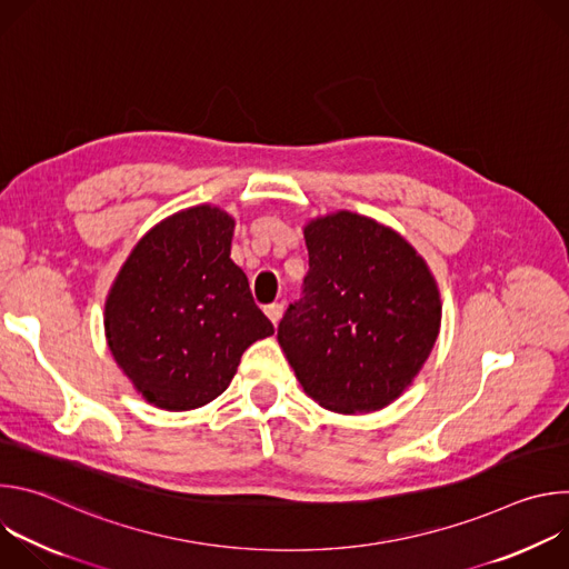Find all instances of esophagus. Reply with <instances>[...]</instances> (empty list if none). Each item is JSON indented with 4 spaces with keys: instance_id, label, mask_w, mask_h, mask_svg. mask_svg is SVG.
<instances>
[{
    "instance_id": "34e87169",
    "label": "esophagus",
    "mask_w": 569,
    "mask_h": 569,
    "mask_svg": "<svg viewBox=\"0 0 569 569\" xmlns=\"http://www.w3.org/2000/svg\"><path fill=\"white\" fill-rule=\"evenodd\" d=\"M263 310H266V315L270 317L272 323H279V319H281V315H283V303H277V301H274V303H268Z\"/></svg>"
}]
</instances>
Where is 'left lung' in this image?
Masks as SVG:
<instances>
[{"label": "left lung", "mask_w": 569, "mask_h": 569, "mask_svg": "<svg viewBox=\"0 0 569 569\" xmlns=\"http://www.w3.org/2000/svg\"><path fill=\"white\" fill-rule=\"evenodd\" d=\"M308 274L277 340L321 408L376 412L412 385L441 327L437 281L391 227L338 211L303 227Z\"/></svg>", "instance_id": "left-lung-1"}]
</instances>
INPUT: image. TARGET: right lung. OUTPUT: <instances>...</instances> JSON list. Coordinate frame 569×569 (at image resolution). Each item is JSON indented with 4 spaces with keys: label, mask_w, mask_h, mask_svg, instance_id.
Here are the masks:
<instances>
[{
    "label": "right lung",
    "mask_w": 569,
    "mask_h": 569,
    "mask_svg": "<svg viewBox=\"0 0 569 569\" xmlns=\"http://www.w3.org/2000/svg\"><path fill=\"white\" fill-rule=\"evenodd\" d=\"M233 218L198 204L154 224L106 301L108 347L154 408L196 410L220 396L242 351L274 333L231 259Z\"/></svg>",
    "instance_id": "obj_1"
}]
</instances>
